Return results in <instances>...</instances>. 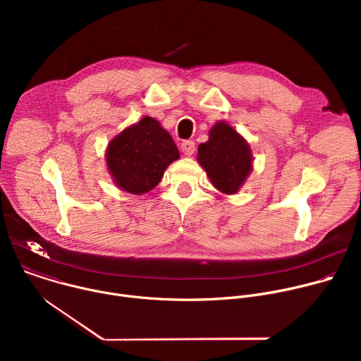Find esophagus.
Here are the masks:
<instances>
[{
    "mask_svg": "<svg viewBox=\"0 0 361 361\" xmlns=\"http://www.w3.org/2000/svg\"><path fill=\"white\" fill-rule=\"evenodd\" d=\"M194 149H195V145H194V141L191 140H185L181 142V151L185 154V156H192L194 154Z\"/></svg>",
    "mask_w": 361,
    "mask_h": 361,
    "instance_id": "obj_1",
    "label": "esophagus"
}]
</instances>
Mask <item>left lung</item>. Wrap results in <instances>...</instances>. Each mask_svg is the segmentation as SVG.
Masks as SVG:
<instances>
[{"label": "left lung", "instance_id": "obj_1", "mask_svg": "<svg viewBox=\"0 0 361 361\" xmlns=\"http://www.w3.org/2000/svg\"><path fill=\"white\" fill-rule=\"evenodd\" d=\"M197 161L219 191L235 194L252 170V152L245 138L221 120L212 127L209 141L198 145Z\"/></svg>", "mask_w": 361, "mask_h": 361}]
</instances>
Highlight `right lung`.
I'll list each match as a JSON object with an SVG mask.
<instances>
[{"instance_id": "add662e5", "label": "right lung", "mask_w": 361, "mask_h": 361, "mask_svg": "<svg viewBox=\"0 0 361 361\" xmlns=\"http://www.w3.org/2000/svg\"><path fill=\"white\" fill-rule=\"evenodd\" d=\"M180 159L173 137L152 117L124 128L107 145L106 163L114 184L141 195L156 187L166 169Z\"/></svg>"}]
</instances>
